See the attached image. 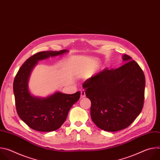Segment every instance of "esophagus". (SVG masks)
<instances>
[{
	"label": "esophagus",
	"mask_w": 160,
	"mask_h": 160,
	"mask_svg": "<svg viewBox=\"0 0 160 160\" xmlns=\"http://www.w3.org/2000/svg\"><path fill=\"white\" fill-rule=\"evenodd\" d=\"M85 97V91L83 90L81 91V95H80V98L82 99V98H84Z\"/></svg>",
	"instance_id": "34e87169"
}]
</instances>
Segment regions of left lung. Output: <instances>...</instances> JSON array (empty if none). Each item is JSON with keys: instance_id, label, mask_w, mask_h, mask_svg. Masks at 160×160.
<instances>
[{"instance_id": "left-lung-1", "label": "left lung", "mask_w": 160, "mask_h": 160, "mask_svg": "<svg viewBox=\"0 0 160 160\" xmlns=\"http://www.w3.org/2000/svg\"><path fill=\"white\" fill-rule=\"evenodd\" d=\"M122 59V66L115 70L104 68L86 80L82 86L91 101V118L107 132L128 127L143 108L144 74L129 56L123 54Z\"/></svg>"}]
</instances>
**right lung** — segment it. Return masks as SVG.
Segmentation results:
<instances>
[{
    "label": "right lung",
    "instance_id": "obj_1",
    "mask_svg": "<svg viewBox=\"0 0 160 160\" xmlns=\"http://www.w3.org/2000/svg\"><path fill=\"white\" fill-rule=\"evenodd\" d=\"M68 52L61 50L38 52L23 63L15 77L13 92L18 116L35 130L52 132L60 128L70 108L80 99V91L73 94L56 91L46 97H40L33 95L28 87L31 73L38 61L62 56Z\"/></svg>",
    "mask_w": 160,
    "mask_h": 160
}]
</instances>
